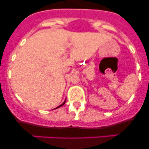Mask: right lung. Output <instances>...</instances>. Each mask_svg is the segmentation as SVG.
Here are the masks:
<instances>
[{
  "label": "right lung",
  "instance_id": "add662e5",
  "mask_svg": "<svg viewBox=\"0 0 149 149\" xmlns=\"http://www.w3.org/2000/svg\"><path fill=\"white\" fill-rule=\"evenodd\" d=\"M65 101H64V102L62 104H61V105H60V106H58V107H56V108H58V107H62L63 106V105L64 104H65Z\"/></svg>",
  "mask_w": 149,
  "mask_h": 149
}]
</instances>
